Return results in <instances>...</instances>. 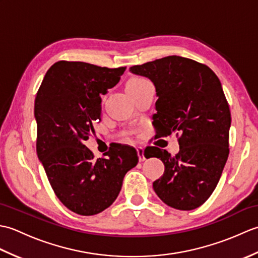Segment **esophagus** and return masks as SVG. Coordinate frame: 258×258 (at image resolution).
Listing matches in <instances>:
<instances>
[{"label": "esophagus", "instance_id": "obj_1", "mask_svg": "<svg viewBox=\"0 0 258 258\" xmlns=\"http://www.w3.org/2000/svg\"><path fill=\"white\" fill-rule=\"evenodd\" d=\"M136 151H138V155H139V160H140V162H143V161H145V156H144V150H143V147H141V146L136 147Z\"/></svg>", "mask_w": 258, "mask_h": 258}]
</instances>
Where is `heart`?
<instances>
[{"mask_svg": "<svg viewBox=\"0 0 258 258\" xmlns=\"http://www.w3.org/2000/svg\"><path fill=\"white\" fill-rule=\"evenodd\" d=\"M141 80H143V79H139V78H135V79H132L130 81V83H134V82H139V81H141Z\"/></svg>", "mask_w": 258, "mask_h": 258, "instance_id": "obj_1", "label": "heart"}]
</instances>
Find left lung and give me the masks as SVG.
<instances>
[{"mask_svg":"<svg viewBox=\"0 0 258 258\" xmlns=\"http://www.w3.org/2000/svg\"><path fill=\"white\" fill-rule=\"evenodd\" d=\"M155 85V138L176 133L179 152L149 146L165 171L153 183L157 196L179 211L200 207L215 189L229 154L231 111L220 79L205 64L177 55L130 68Z\"/></svg>","mask_w":258,"mask_h":258,"instance_id":"obj_1","label":"left lung"}]
</instances>
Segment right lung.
Instances as JSON below:
<instances>
[{
    "label": "right lung",
    "instance_id": "right-lung-1",
    "mask_svg": "<svg viewBox=\"0 0 258 258\" xmlns=\"http://www.w3.org/2000/svg\"><path fill=\"white\" fill-rule=\"evenodd\" d=\"M126 68L108 69L59 61L37 91L36 153L54 193L79 215H95L116 200L123 178L139 162L132 146L115 144L95 158L84 145L101 120V96L116 85Z\"/></svg>",
    "mask_w": 258,
    "mask_h": 258
}]
</instances>
